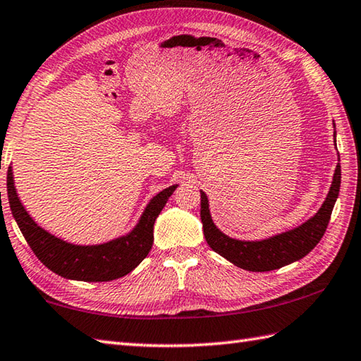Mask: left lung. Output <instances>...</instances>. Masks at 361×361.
I'll use <instances>...</instances> for the list:
<instances>
[{"instance_id":"1","label":"left lung","mask_w":361,"mask_h":361,"mask_svg":"<svg viewBox=\"0 0 361 361\" xmlns=\"http://www.w3.org/2000/svg\"><path fill=\"white\" fill-rule=\"evenodd\" d=\"M340 186L341 166L338 162L327 199L314 217L291 231L281 233L279 236L257 243L238 241V239L225 236L221 230H217L213 221H211L207 194L200 190V217L204 239H207L211 249L217 252L219 255L227 258L233 264L243 267L245 271L266 272L280 269V267L291 264L294 261L305 257L321 241V238L327 230L338 194H340Z\"/></svg>"}]
</instances>
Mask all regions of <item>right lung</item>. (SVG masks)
<instances>
[{
    "mask_svg": "<svg viewBox=\"0 0 361 361\" xmlns=\"http://www.w3.org/2000/svg\"><path fill=\"white\" fill-rule=\"evenodd\" d=\"M175 189L176 185L153 197L128 236L102 245H73L49 235L32 221L17 197L12 169H7V197L12 214L34 255L61 277L81 281H109L131 272L150 252L154 221Z\"/></svg>",
    "mask_w": 361,
    "mask_h": 361,
    "instance_id": "obj_1",
    "label": "right lung"
}]
</instances>
